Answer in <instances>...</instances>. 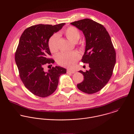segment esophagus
<instances>
[{
    "instance_id": "obj_1",
    "label": "esophagus",
    "mask_w": 134,
    "mask_h": 134,
    "mask_svg": "<svg viewBox=\"0 0 134 134\" xmlns=\"http://www.w3.org/2000/svg\"><path fill=\"white\" fill-rule=\"evenodd\" d=\"M67 72L68 73V72H70V73H72V74H74L75 72V70H71V69H68Z\"/></svg>"
}]
</instances>
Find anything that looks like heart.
<instances>
[{"instance_id":"obj_1","label":"heart","mask_w":134,"mask_h":134,"mask_svg":"<svg viewBox=\"0 0 134 134\" xmlns=\"http://www.w3.org/2000/svg\"><path fill=\"white\" fill-rule=\"evenodd\" d=\"M64 33L68 39L75 43L77 42L80 37V33L79 30L74 26L67 28ZM59 35L55 33L49 40L48 45L50 50L52 52H56L58 50ZM80 58V54L77 51L70 53L61 52L56 56V61L59 65L65 67H71Z\"/></svg>"}]
</instances>
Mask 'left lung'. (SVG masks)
Here are the masks:
<instances>
[{
    "mask_svg": "<svg viewBox=\"0 0 134 134\" xmlns=\"http://www.w3.org/2000/svg\"><path fill=\"white\" fill-rule=\"evenodd\" d=\"M83 32L85 38V49L82 62L89 64V70L79 72L84 81L77 85L87 94L101 90L109 82L116 64V54L111 37L101 24L88 18L70 23Z\"/></svg>",
    "mask_w": 134,
    "mask_h": 134,
    "instance_id": "1",
    "label": "left lung"
}]
</instances>
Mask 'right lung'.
<instances>
[{"instance_id":"1","label":"right lung","mask_w":134,"mask_h":134,"mask_svg":"<svg viewBox=\"0 0 134 134\" xmlns=\"http://www.w3.org/2000/svg\"><path fill=\"white\" fill-rule=\"evenodd\" d=\"M65 23L55 25L38 24L24 30L15 52V62L25 86L36 96L44 98L57 89L59 78L66 69L55 66L44 70L46 64L54 63L48 42L50 37L60 30Z\"/></svg>"}]
</instances>
